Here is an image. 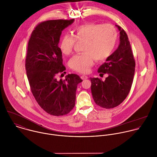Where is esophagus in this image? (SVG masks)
I'll use <instances>...</instances> for the list:
<instances>
[{"mask_svg":"<svg viewBox=\"0 0 157 157\" xmlns=\"http://www.w3.org/2000/svg\"><path fill=\"white\" fill-rule=\"evenodd\" d=\"M81 79H82L84 80V79H87V78H88V76H86V75H81Z\"/></svg>","mask_w":157,"mask_h":157,"instance_id":"esophagus-1","label":"esophagus"}]
</instances>
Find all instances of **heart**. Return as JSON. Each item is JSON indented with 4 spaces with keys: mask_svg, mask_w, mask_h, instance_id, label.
Listing matches in <instances>:
<instances>
[{
    "mask_svg": "<svg viewBox=\"0 0 157 157\" xmlns=\"http://www.w3.org/2000/svg\"><path fill=\"white\" fill-rule=\"evenodd\" d=\"M117 31L110 25L88 23L80 25L73 30V36L65 35L60 43L62 53H71L76 41L84 42L82 54L76 55L70 60V67L76 71L86 73L93 65L94 58L102 61L109 57L115 47Z\"/></svg>",
    "mask_w": 157,
    "mask_h": 157,
    "instance_id": "heart-1",
    "label": "heart"
}]
</instances>
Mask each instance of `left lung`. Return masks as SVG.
I'll list each match as a JSON object with an SVG mask.
<instances>
[{
  "label": "left lung",
  "mask_w": 157,
  "mask_h": 157,
  "mask_svg": "<svg viewBox=\"0 0 157 157\" xmlns=\"http://www.w3.org/2000/svg\"><path fill=\"white\" fill-rule=\"evenodd\" d=\"M115 26L120 33L118 47L98 69V73H107L108 77L105 81L90 78L94 101L105 109L117 107L124 101L131 88L135 72V60L127 34L120 26Z\"/></svg>",
  "instance_id": "8db88e82"
}]
</instances>
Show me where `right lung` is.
<instances>
[{"label": "right lung", "instance_id": "obj_1", "mask_svg": "<svg viewBox=\"0 0 157 157\" xmlns=\"http://www.w3.org/2000/svg\"><path fill=\"white\" fill-rule=\"evenodd\" d=\"M74 21L42 22L33 30L28 42L25 66L32 93L40 107L54 116L66 115L74 108L77 86L82 81L76 74L67 75L65 80L56 78L65 70L59 47L62 32Z\"/></svg>", "mask_w": 157, "mask_h": 157}]
</instances>
